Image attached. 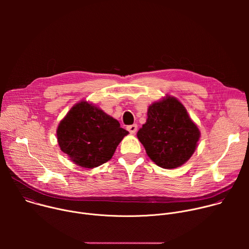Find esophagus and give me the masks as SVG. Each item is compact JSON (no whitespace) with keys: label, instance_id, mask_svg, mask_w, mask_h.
<instances>
[{"label":"esophagus","instance_id":"esophagus-1","mask_svg":"<svg viewBox=\"0 0 249 249\" xmlns=\"http://www.w3.org/2000/svg\"><path fill=\"white\" fill-rule=\"evenodd\" d=\"M127 130L131 133V134H135L138 130V125L137 124H133V125H130L127 127Z\"/></svg>","mask_w":249,"mask_h":249}]
</instances>
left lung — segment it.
Segmentation results:
<instances>
[{
  "instance_id": "8db88e82",
  "label": "left lung",
  "mask_w": 249,
  "mask_h": 249,
  "mask_svg": "<svg viewBox=\"0 0 249 249\" xmlns=\"http://www.w3.org/2000/svg\"><path fill=\"white\" fill-rule=\"evenodd\" d=\"M137 137L150 159L162 168H175L186 162L197 147L200 131L189 118L184 106L167 96L153 103L148 119Z\"/></svg>"
}]
</instances>
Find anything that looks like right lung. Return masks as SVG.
Returning a JSON list of instances; mask_svg holds the SVG:
<instances>
[{
    "label": "right lung",
    "instance_id": "add662e5",
    "mask_svg": "<svg viewBox=\"0 0 249 249\" xmlns=\"http://www.w3.org/2000/svg\"><path fill=\"white\" fill-rule=\"evenodd\" d=\"M127 134L116 119L86 101L73 106L57 129L62 152L86 168L108 161Z\"/></svg>",
    "mask_w": 249,
    "mask_h": 249
}]
</instances>
